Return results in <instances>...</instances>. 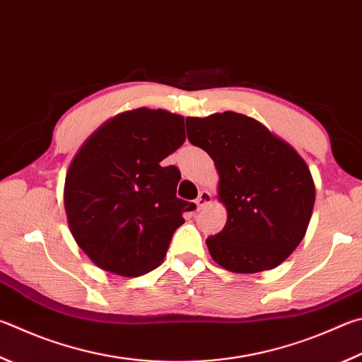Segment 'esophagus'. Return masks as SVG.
<instances>
[{"mask_svg":"<svg viewBox=\"0 0 362 362\" xmlns=\"http://www.w3.org/2000/svg\"><path fill=\"white\" fill-rule=\"evenodd\" d=\"M210 202H212V194H210L209 192H201L199 196H198V199H196V206H198V209H202Z\"/></svg>","mask_w":362,"mask_h":362,"instance_id":"obj_1","label":"esophagus"}]
</instances>
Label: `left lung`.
Returning <instances> with one entry per match:
<instances>
[{"label": "left lung", "mask_w": 362, "mask_h": 362, "mask_svg": "<svg viewBox=\"0 0 362 362\" xmlns=\"http://www.w3.org/2000/svg\"><path fill=\"white\" fill-rule=\"evenodd\" d=\"M188 141L218 173L228 220L206 244L216 264L238 274L277 267L304 239L315 204L310 169L290 144L238 112L187 117Z\"/></svg>", "instance_id": "1"}]
</instances>
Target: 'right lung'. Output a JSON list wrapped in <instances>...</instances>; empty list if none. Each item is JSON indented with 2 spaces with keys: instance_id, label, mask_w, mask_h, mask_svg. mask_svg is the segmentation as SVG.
<instances>
[{
  "instance_id": "right-lung-1",
  "label": "right lung",
  "mask_w": 362,
  "mask_h": 362,
  "mask_svg": "<svg viewBox=\"0 0 362 362\" xmlns=\"http://www.w3.org/2000/svg\"><path fill=\"white\" fill-rule=\"evenodd\" d=\"M185 142V118L139 107L110 118L71 161L64 210L72 238L98 267L123 277L161 264L182 214L180 173L161 166Z\"/></svg>"
}]
</instances>
